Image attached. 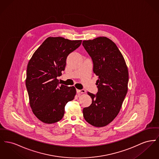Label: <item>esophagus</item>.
<instances>
[{"label": "esophagus", "mask_w": 159, "mask_h": 159, "mask_svg": "<svg viewBox=\"0 0 159 159\" xmlns=\"http://www.w3.org/2000/svg\"><path fill=\"white\" fill-rule=\"evenodd\" d=\"M77 91V93H86V91L84 89H77L76 90Z\"/></svg>", "instance_id": "obj_1"}]
</instances>
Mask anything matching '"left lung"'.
I'll return each mask as SVG.
<instances>
[{"label":"left lung","mask_w":159,"mask_h":159,"mask_svg":"<svg viewBox=\"0 0 159 159\" xmlns=\"http://www.w3.org/2000/svg\"><path fill=\"white\" fill-rule=\"evenodd\" d=\"M91 57L93 73L98 76L96 94L88 93L92 104L83 109L84 120L94 127L109 124L116 118L127 93L129 71L116 44L106 37L84 41Z\"/></svg>","instance_id":"1"}]
</instances>
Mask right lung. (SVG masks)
<instances>
[{
    "instance_id": "obj_1",
    "label": "right lung",
    "mask_w": 159,
    "mask_h": 159,
    "mask_svg": "<svg viewBox=\"0 0 159 159\" xmlns=\"http://www.w3.org/2000/svg\"><path fill=\"white\" fill-rule=\"evenodd\" d=\"M82 40L48 37L29 61L26 86L32 112L44 123L53 124L64 116L66 104L74 99V86L59 85L57 77L65 70L66 57Z\"/></svg>"
}]
</instances>
